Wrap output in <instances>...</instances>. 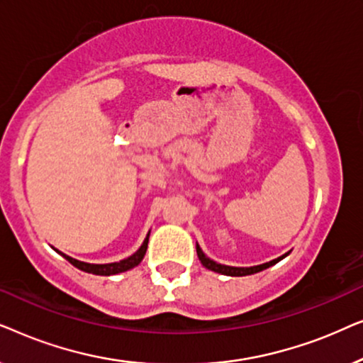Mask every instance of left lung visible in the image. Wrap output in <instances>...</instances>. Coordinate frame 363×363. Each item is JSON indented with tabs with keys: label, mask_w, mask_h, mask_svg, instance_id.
Here are the masks:
<instances>
[{
	"label": "left lung",
	"mask_w": 363,
	"mask_h": 363,
	"mask_svg": "<svg viewBox=\"0 0 363 363\" xmlns=\"http://www.w3.org/2000/svg\"><path fill=\"white\" fill-rule=\"evenodd\" d=\"M196 255H198V259L201 261V264L206 267V269L210 271H215V272H220V274H225V276H250V274H255V272H259L262 269H267V267L276 264V262H279L282 257L287 256L282 255L281 257H277V259H272L269 262H264V264H259V266H252V267H233V266H225V264H220V262H215L210 257L205 256V252L201 251V247L196 245Z\"/></svg>",
	"instance_id": "1"
}]
</instances>
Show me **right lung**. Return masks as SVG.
<instances>
[{"mask_svg": "<svg viewBox=\"0 0 363 363\" xmlns=\"http://www.w3.org/2000/svg\"><path fill=\"white\" fill-rule=\"evenodd\" d=\"M147 246H148V235L145 238V241H143V245L138 247L137 252H133L132 256H128L127 259H122L118 262H111V264H89V262H82V261H77L74 259V257L64 255V252L57 251L59 255H62V257H66V259L71 262L72 266H76L77 269H81L84 272H91V274H97V276H112V274H118V272H123V271H128L132 269V267L138 266L143 259V256H145L147 252Z\"/></svg>", "mask_w": 363, "mask_h": 363, "instance_id": "right-lung-1", "label": "right lung"}]
</instances>
